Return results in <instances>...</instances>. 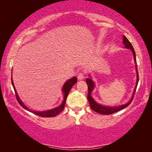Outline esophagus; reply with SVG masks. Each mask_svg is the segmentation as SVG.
Listing matches in <instances>:
<instances>
[{"label":"esophagus","mask_w":152,"mask_h":152,"mask_svg":"<svg viewBox=\"0 0 152 152\" xmlns=\"http://www.w3.org/2000/svg\"><path fill=\"white\" fill-rule=\"evenodd\" d=\"M84 72H80V73L78 74L77 75V78L79 80H84V79L85 78V76H84Z\"/></svg>","instance_id":"34e87169"}]
</instances>
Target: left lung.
<instances>
[{
  "instance_id": "obj_1",
  "label": "left lung",
  "mask_w": 152,
  "mask_h": 152,
  "mask_svg": "<svg viewBox=\"0 0 152 152\" xmlns=\"http://www.w3.org/2000/svg\"><path fill=\"white\" fill-rule=\"evenodd\" d=\"M123 44L124 45L126 48H129L132 51L133 55H134V61L136 64V53H135L134 49L133 48L132 43L129 42V41L128 40L127 38L125 36H123ZM136 74H137V80H136V86H135L134 91V93H133V95L132 97V98L129 102L128 103L125 104L123 105H120V106H117V107H106V106H103L101 104H97L96 102H95L92 97H91V93L93 89H94L95 87V83L93 82L92 80H91V77H90L89 78H87L86 80V84L88 85V102L90 104V107L91 108V109L93 110V111L97 112V113L102 114V115H109V114H113L115 112H118L120 111V110L124 109L126 107H128L129 105L130 104L131 102H132L133 99H134V96L135 94V92L136 91V88L137 86H138V80H139V77H138V69H137V65H136Z\"/></svg>"
}]
</instances>
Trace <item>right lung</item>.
Returning a JSON list of instances; mask_svg holds the SVG:
<instances>
[{
	"mask_svg": "<svg viewBox=\"0 0 152 152\" xmlns=\"http://www.w3.org/2000/svg\"><path fill=\"white\" fill-rule=\"evenodd\" d=\"M77 82V79L76 77H73L70 79L68 81H66L65 84H64L63 88H62V92L64 93V100L62 102V103L60 104L58 107H56L53 109H50V110H48V111H31L30 109H29L28 107H26V105L24 104L22 102V101L20 100L19 97H18V95L16 93V91L15 89V87L14 86V83L13 81H12V86H13L14 90L15 91V94H16V99H17L18 102L19 103V104L21 106V107L23 108V109L28 110V111L32 112L35 115H37L39 116H41V117H43V118H50V117H55L57 115H58L59 113L63 111L64 109V106H65L66 102V98H67L68 93H69L70 89L72 88V87L73 86V85L75 84V83Z\"/></svg>",
	"mask_w": 152,
	"mask_h": 152,
	"instance_id": "1",
	"label": "right lung"
}]
</instances>
